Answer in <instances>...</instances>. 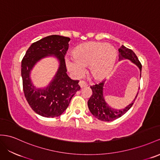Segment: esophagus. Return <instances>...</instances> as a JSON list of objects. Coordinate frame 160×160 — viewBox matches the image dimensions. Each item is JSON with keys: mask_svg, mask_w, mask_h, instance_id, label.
<instances>
[{"mask_svg": "<svg viewBox=\"0 0 160 160\" xmlns=\"http://www.w3.org/2000/svg\"><path fill=\"white\" fill-rule=\"evenodd\" d=\"M79 85H80V87H81V88H84V87H88V84L85 82L84 81H83V80H81V81H80V82H79Z\"/></svg>", "mask_w": 160, "mask_h": 160, "instance_id": "1", "label": "esophagus"}]
</instances>
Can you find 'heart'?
Segmentation results:
<instances>
[{
	"instance_id": "b5f03b06",
	"label": "heart",
	"mask_w": 160,
	"mask_h": 160,
	"mask_svg": "<svg viewBox=\"0 0 160 160\" xmlns=\"http://www.w3.org/2000/svg\"><path fill=\"white\" fill-rule=\"evenodd\" d=\"M117 51L103 42H90L80 45L66 60L69 72L75 77L83 74L86 65L92 79L101 80L111 73L117 59Z\"/></svg>"
}]
</instances>
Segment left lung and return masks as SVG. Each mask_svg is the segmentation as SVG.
<instances>
[{
  "label": "left lung",
  "instance_id": "obj_1",
  "mask_svg": "<svg viewBox=\"0 0 160 160\" xmlns=\"http://www.w3.org/2000/svg\"><path fill=\"white\" fill-rule=\"evenodd\" d=\"M119 51V60L122 59H128L131 62H132L138 67L140 72L141 73L142 65L139 61L136 54L128 48L122 45V47L118 49ZM105 80L102 81L99 84L91 86V88L92 91V95L90 97L88 101V107L92 115L98 120L105 122L113 121L118 118H120L124 115L132 107L135 99H137V95L135 97L134 99L132 101V103L128 106L122 109H116L112 108L108 104L106 103L104 97H103V87Z\"/></svg>",
  "mask_w": 160,
  "mask_h": 160
}]
</instances>
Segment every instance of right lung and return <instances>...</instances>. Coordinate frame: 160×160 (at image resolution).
<instances>
[{
    "mask_svg": "<svg viewBox=\"0 0 160 160\" xmlns=\"http://www.w3.org/2000/svg\"><path fill=\"white\" fill-rule=\"evenodd\" d=\"M70 38L51 35L31 44L22 61L23 90L28 104L38 115L46 118L59 116L68 107L73 96L80 89L79 80H73L67 74L65 55ZM48 56L59 60L56 76L46 88H36L32 84L30 72L38 60Z\"/></svg>",
    "mask_w": 160,
    "mask_h": 160,
    "instance_id": "right-lung-1",
    "label": "right lung"
}]
</instances>
